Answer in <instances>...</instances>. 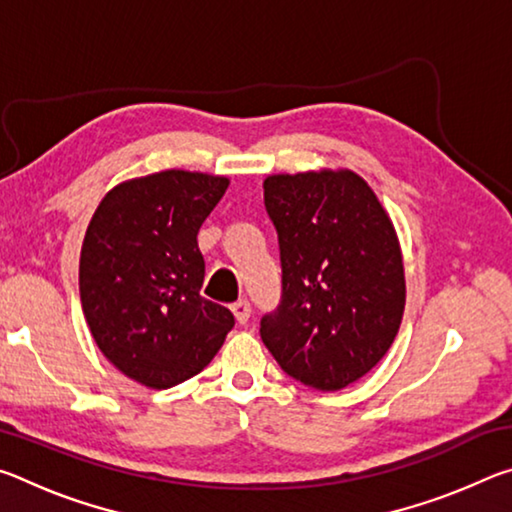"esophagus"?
<instances>
[{
	"mask_svg": "<svg viewBox=\"0 0 512 512\" xmlns=\"http://www.w3.org/2000/svg\"><path fill=\"white\" fill-rule=\"evenodd\" d=\"M230 309H232V314H235L239 325H246L248 318H250V311H253V309H250V302L248 300H237Z\"/></svg>",
	"mask_w": 512,
	"mask_h": 512,
	"instance_id": "34e87169",
	"label": "esophagus"
}]
</instances>
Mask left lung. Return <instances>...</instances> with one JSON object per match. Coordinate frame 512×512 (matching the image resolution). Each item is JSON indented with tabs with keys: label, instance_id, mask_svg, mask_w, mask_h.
<instances>
[{
	"label": "left lung",
	"instance_id": "1",
	"mask_svg": "<svg viewBox=\"0 0 512 512\" xmlns=\"http://www.w3.org/2000/svg\"><path fill=\"white\" fill-rule=\"evenodd\" d=\"M264 205L280 241L282 300L259 334L289 377L341 391L377 366L402 323L395 225L350 169L275 173Z\"/></svg>",
	"mask_w": 512,
	"mask_h": 512
}]
</instances>
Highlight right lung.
I'll use <instances>...</instances> for the list:
<instances>
[{
  "label": "right lung",
  "instance_id": "obj_1",
  "mask_svg": "<svg viewBox=\"0 0 512 512\" xmlns=\"http://www.w3.org/2000/svg\"><path fill=\"white\" fill-rule=\"evenodd\" d=\"M230 180L167 169L124 180L101 198L85 230L79 289L85 320L112 366L149 388L194 377L235 325L201 296L196 235Z\"/></svg>",
  "mask_w": 512,
  "mask_h": 512
}]
</instances>
